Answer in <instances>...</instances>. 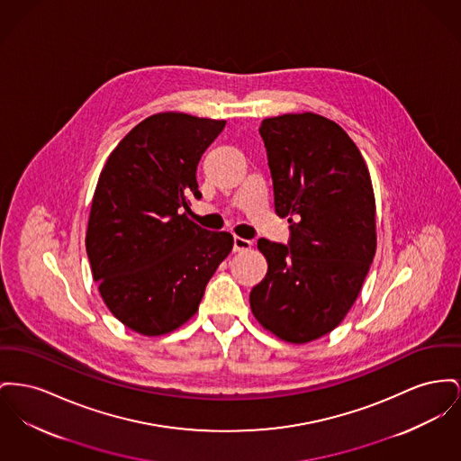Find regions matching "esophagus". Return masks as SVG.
<instances>
[{"label":"esophagus","mask_w":461,"mask_h":461,"mask_svg":"<svg viewBox=\"0 0 461 461\" xmlns=\"http://www.w3.org/2000/svg\"><path fill=\"white\" fill-rule=\"evenodd\" d=\"M252 247V242L250 240H245V239H240V237H235V240H233V249L237 250V252H244V250H249Z\"/></svg>","instance_id":"1"}]
</instances>
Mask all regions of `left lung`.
<instances>
[{
    "label": "left lung",
    "mask_w": 461,
    "mask_h": 461,
    "mask_svg": "<svg viewBox=\"0 0 461 461\" xmlns=\"http://www.w3.org/2000/svg\"><path fill=\"white\" fill-rule=\"evenodd\" d=\"M275 212L287 217L289 245L258 249L267 276L250 310L276 338L303 345L341 324L376 252V203L367 165L348 134L315 113L263 120Z\"/></svg>",
    "instance_id": "obj_1"
}]
</instances>
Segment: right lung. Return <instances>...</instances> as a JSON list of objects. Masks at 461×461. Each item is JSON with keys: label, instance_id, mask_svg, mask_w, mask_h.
Instances as JSON below:
<instances>
[{"label": "right lung", "instance_id": "1", "mask_svg": "<svg viewBox=\"0 0 461 461\" xmlns=\"http://www.w3.org/2000/svg\"><path fill=\"white\" fill-rule=\"evenodd\" d=\"M224 120L158 113L111 151L92 198L86 254L109 312L144 336H162L196 313L217 267L233 249L228 231L193 222L196 167Z\"/></svg>", "mask_w": 461, "mask_h": 461}]
</instances>
